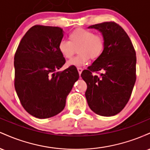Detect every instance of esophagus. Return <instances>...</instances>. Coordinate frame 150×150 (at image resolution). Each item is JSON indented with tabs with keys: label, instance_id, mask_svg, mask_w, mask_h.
Wrapping results in <instances>:
<instances>
[{
	"label": "esophagus",
	"instance_id": "34e87169",
	"mask_svg": "<svg viewBox=\"0 0 150 150\" xmlns=\"http://www.w3.org/2000/svg\"><path fill=\"white\" fill-rule=\"evenodd\" d=\"M77 70H78V73H79V75H81V73H82V68H77Z\"/></svg>",
	"mask_w": 150,
	"mask_h": 150
}]
</instances>
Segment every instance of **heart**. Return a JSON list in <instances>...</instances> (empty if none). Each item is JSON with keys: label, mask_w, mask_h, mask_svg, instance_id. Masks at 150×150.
I'll use <instances>...</instances> for the list:
<instances>
[{"label": "heart", "mask_w": 150, "mask_h": 150, "mask_svg": "<svg viewBox=\"0 0 150 150\" xmlns=\"http://www.w3.org/2000/svg\"><path fill=\"white\" fill-rule=\"evenodd\" d=\"M69 40L62 39L58 45L59 52L67 59L73 57L78 48L79 55L68 61V65L82 66L88 63L90 58L92 60L97 59L104 52V38L90 30L77 28L70 32Z\"/></svg>", "instance_id": "b5f03b06"}]
</instances>
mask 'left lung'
I'll list each match as a JSON object with an SVG mask.
<instances>
[{
  "mask_svg": "<svg viewBox=\"0 0 150 150\" xmlns=\"http://www.w3.org/2000/svg\"><path fill=\"white\" fill-rule=\"evenodd\" d=\"M102 34L104 50L81 77L87 83L85 97L92 111L103 116L116 115L125 107L136 80V53L124 30L114 22L89 26ZM102 70L100 76L92 73Z\"/></svg>",
  "mask_w": 150,
  "mask_h": 150,
  "instance_id": "1",
  "label": "left lung"
}]
</instances>
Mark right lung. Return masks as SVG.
Masks as SVG:
<instances>
[{"label": "right lung", "instance_id": "obj_1", "mask_svg": "<svg viewBox=\"0 0 150 150\" xmlns=\"http://www.w3.org/2000/svg\"><path fill=\"white\" fill-rule=\"evenodd\" d=\"M63 29L34 25L26 32L15 54V88L23 108L38 118L56 116L78 80L76 67L56 72L65 63L58 43Z\"/></svg>", "mask_w": 150, "mask_h": 150}]
</instances>
